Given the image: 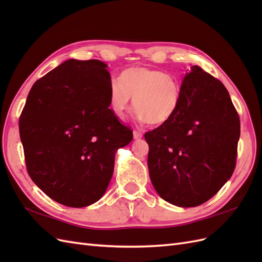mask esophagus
I'll list each match as a JSON object with an SVG mask.
<instances>
[{
  "mask_svg": "<svg viewBox=\"0 0 262 262\" xmlns=\"http://www.w3.org/2000/svg\"><path fill=\"white\" fill-rule=\"evenodd\" d=\"M142 137H143V134H142V132H140L138 130H134L133 131V138H134V140H140V139H142Z\"/></svg>",
  "mask_w": 262,
  "mask_h": 262,
  "instance_id": "obj_1",
  "label": "esophagus"
}]
</instances>
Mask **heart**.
Here are the masks:
<instances>
[{"label": "heart", "mask_w": 262, "mask_h": 262, "mask_svg": "<svg viewBox=\"0 0 262 262\" xmlns=\"http://www.w3.org/2000/svg\"><path fill=\"white\" fill-rule=\"evenodd\" d=\"M118 81L109 84V106L119 118L124 119L133 105L141 121L153 125L168 122L176 115L181 100V84L176 76L161 70L130 68Z\"/></svg>", "instance_id": "obj_1"}]
</instances>
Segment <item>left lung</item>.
Segmentation results:
<instances>
[{
	"label": "left lung",
	"instance_id": "left-lung-1",
	"mask_svg": "<svg viewBox=\"0 0 262 262\" xmlns=\"http://www.w3.org/2000/svg\"><path fill=\"white\" fill-rule=\"evenodd\" d=\"M241 122L225 86L193 66L168 122L145 133L150 181L162 199L198 207L216 194L236 165Z\"/></svg>",
	"mask_w": 262,
	"mask_h": 262
}]
</instances>
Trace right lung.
Wrapping results in <instances>:
<instances>
[{
  "label": "right lung",
  "mask_w": 262,
  "mask_h": 262,
  "mask_svg": "<svg viewBox=\"0 0 262 262\" xmlns=\"http://www.w3.org/2000/svg\"><path fill=\"white\" fill-rule=\"evenodd\" d=\"M107 64L67 60L38 80L19 118L30 178L52 200L84 208L106 192L132 131L109 109Z\"/></svg>",
  "instance_id": "1"
}]
</instances>
